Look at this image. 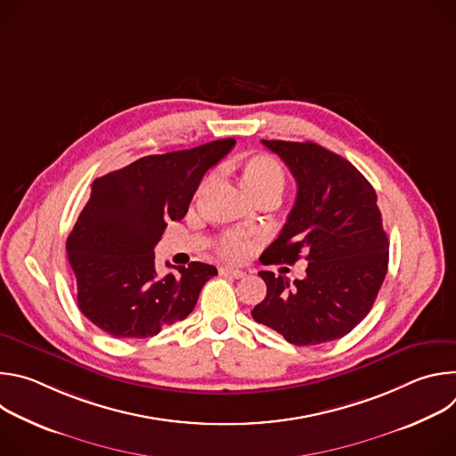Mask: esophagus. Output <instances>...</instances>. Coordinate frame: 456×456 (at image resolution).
Returning <instances> with one entry per match:
<instances>
[{
  "mask_svg": "<svg viewBox=\"0 0 456 456\" xmlns=\"http://www.w3.org/2000/svg\"><path fill=\"white\" fill-rule=\"evenodd\" d=\"M220 274H222V276H229V278H234V280H240V278L245 276L243 271L232 269V267H220Z\"/></svg>",
  "mask_w": 456,
  "mask_h": 456,
  "instance_id": "34e87169",
  "label": "esophagus"
}]
</instances>
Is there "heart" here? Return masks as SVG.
<instances>
[{
  "mask_svg": "<svg viewBox=\"0 0 456 456\" xmlns=\"http://www.w3.org/2000/svg\"><path fill=\"white\" fill-rule=\"evenodd\" d=\"M234 171L238 173L243 191L252 200L269 199L276 202L281 197L287 176L285 169L274 157L265 153L241 157L236 160ZM213 178V173L206 175L199 185V192H204L211 185ZM218 252L227 259H240L245 254V243L234 234H225L218 240Z\"/></svg>",
  "mask_w": 456,
  "mask_h": 456,
  "instance_id": "obj_1",
  "label": "heart"
}]
</instances>
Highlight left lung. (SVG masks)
Returning a JSON list of instances; mask_svg holds the SVG:
<instances>
[{
    "label": "left lung",
    "mask_w": 456,
    "mask_h": 456,
    "mask_svg": "<svg viewBox=\"0 0 456 456\" xmlns=\"http://www.w3.org/2000/svg\"><path fill=\"white\" fill-rule=\"evenodd\" d=\"M297 183L280 236L264 265L308 262L303 280L262 271L265 299L254 321L297 346L341 339L368 315L387 273L389 243L371 183L346 159L315 142L262 141Z\"/></svg>",
    "instance_id": "left-lung-1"
}]
</instances>
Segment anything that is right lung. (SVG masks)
Masks as SVG:
<instances>
[{"label": "right lung", "mask_w": 456, "mask_h": 456, "mask_svg": "<svg viewBox=\"0 0 456 456\" xmlns=\"http://www.w3.org/2000/svg\"><path fill=\"white\" fill-rule=\"evenodd\" d=\"M234 144L222 139L142 157L94 180L67 252L79 310L95 327L120 339L151 338L192 312L216 269L200 262L166 264L175 273L159 276L153 248L167 222L185 216L206 171Z\"/></svg>", "instance_id": "obj_1"}]
</instances>
